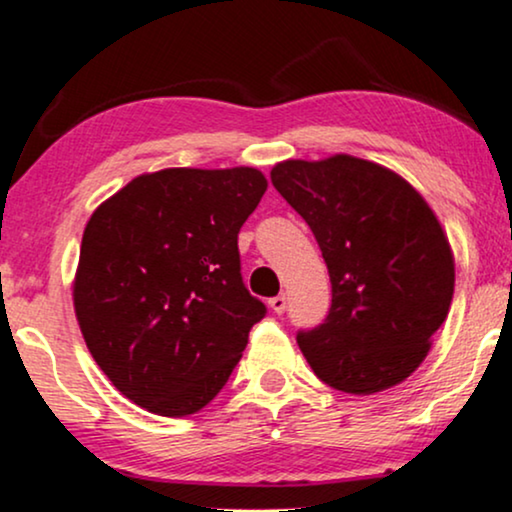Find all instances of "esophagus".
<instances>
[{
  "label": "esophagus",
  "instance_id": "obj_1",
  "mask_svg": "<svg viewBox=\"0 0 512 512\" xmlns=\"http://www.w3.org/2000/svg\"><path fill=\"white\" fill-rule=\"evenodd\" d=\"M268 308H270V311H273V313H277V315L285 313V308H287V296H285V294L273 296V299L268 301Z\"/></svg>",
  "mask_w": 512,
  "mask_h": 512
}]
</instances>
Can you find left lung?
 Segmentation results:
<instances>
[{"label":"left lung","mask_w":512,"mask_h":512,"mask_svg":"<svg viewBox=\"0 0 512 512\" xmlns=\"http://www.w3.org/2000/svg\"><path fill=\"white\" fill-rule=\"evenodd\" d=\"M270 180L311 227L332 282L325 323L296 337L308 365L353 396L401 384L451 308L456 261L439 218L399 173L358 156L280 161Z\"/></svg>","instance_id":"1"}]
</instances>
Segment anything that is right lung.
I'll return each mask as SVG.
<instances>
[{"mask_svg":"<svg viewBox=\"0 0 512 512\" xmlns=\"http://www.w3.org/2000/svg\"><path fill=\"white\" fill-rule=\"evenodd\" d=\"M266 189L249 166L163 168L94 208L73 306L92 358L125 399L185 418L225 387L266 315L237 251Z\"/></svg>","mask_w":512,"mask_h":512,"instance_id":"add662e5","label":"right lung"}]
</instances>
